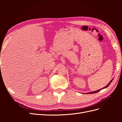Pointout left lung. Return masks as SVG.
<instances>
[{"label": "left lung", "instance_id": "8db88e82", "mask_svg": "<svg viewBox=\"0 0 122 122\" xmlns=\"http://www.w3.org/2000/svg\"><path fill=\"white\" fill-rule=\"evenodd\" d=\"M113 79H112V80L110 81V82L107 85V86H105L104 87H103V88H101V89H100V90H98V91H94V92H90V93H87V94H94V93H97V92H99V91H100L101 90H102V89H104V88H106L107 87H108V86L110 84V83H111L112 82V81L113 80Z\"/></svg>", "mask_w": 122, "mask_h": 122}]
</instances>
